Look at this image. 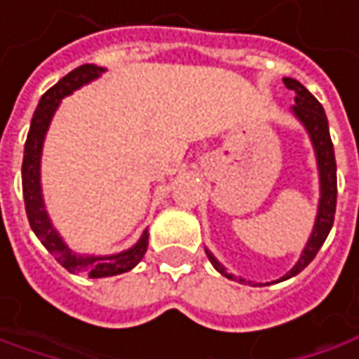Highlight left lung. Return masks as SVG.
<instances>
[{"label": "left lung", "mask_w": 359, "mask_h": 359, "mask_svg": "<svg viewBox=\"0 0 359 359\" xmlns=\"http://www.w3.org/2000/svg\"><path fill=\"white\" fill-rule=\"evenodd\" d=\"M283 84L295 92V106H293V114L304 122V126L307 128V133L311 136L313 149H316V156H318V166H320V184H321V198H320V209H318V219H316V226L313 233L309 237V241L305 245L304 253L299 261L295 263V267L289 273H285L281 279L285 281L289 277L302 273L313 261V257L318 255V251L321 249L323 241L327 239L332 225H334V215H335V203H337V179H335V154L334 144H332V136H330V128H327V116L323 112V106L316 100V96L304 88L297 80L293 78H283ZM207 257L210 259V263L215 265V269L219 273H223L225 277L233 279L231 273L225 271V267L217 261L207 251ZM239 281H245L239 277Z\"/></svg>", "instance_id": "8db88e82"}]
</instances>
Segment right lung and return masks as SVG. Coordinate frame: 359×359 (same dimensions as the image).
Here are the masks:
<instances>
[{"instance_id": "add662e5", "label": "right lung", "mask_w": 359, "mask_h": 359, "mask_svg": "<svg viewBox=\"0 0 359 359\" xmlns=\"http://www.w3.org/2000/svg\"><path fill=\"white\" fill-rule=\"evenodd\" d=\"M102 72L104 68H98L94 64H84V66L72 70L68 76H64L57 84H54L39 98L38 108L32 118L29 133H27V140H25L24 164H22V187H24L25 212H27L29 226L34 229L36 237L54 255L55 261L62 267H66L72 273L88 275V277H110V275L130 271L134 265L144 257L147 247H149V233L144 231L134 247H130L128 251L118 253V255L78 257L68 249V245L60 239V235L55 233V229L48 219L46 207H43L41 187H39V158H41V144H43L46 130L50 126V120L54 116L55 108L64 96L72 94L82 84H88L90 80L98 78Z\"/></svg>"}]
</instances>
